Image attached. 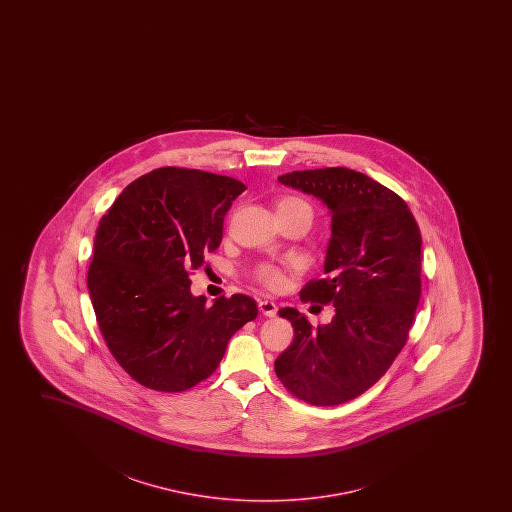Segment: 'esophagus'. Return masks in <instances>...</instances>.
<instances>
[{
  "instance_id": "esophagus-1",
  "label": "esophagus",
  "mask_w": 512,
  "mask_h": 512,
  "mask_svg": "<svg viewBox=\"0 0 512 512\" xmlns=\"http://www.w3.org/2000/svg\"><path fill=\"white\" fill-rule=\"evenodd\" d=\"M259 309L262 315L269 316V318H273V316H276L278 306H276V304H274L273 301H259Z\"/></svg>"
}]
</instances>
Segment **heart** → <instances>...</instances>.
Wrapping results in <instances>:
<instances>
[{"instance_id": "obj_1", "label": "heart", "mask_w": 512, "mask_h": 512, "mask_svg": "<svg viewBox=\"0 0 512 512\" xmlns=\"http://www.w3.org/2000/svg\"><path fill=\"white\" fill-rule=\"evenodd\" d=\"M294 211H304L308 213L309 217H313V211L306 201H302L299 197L287 196L281 197L280 201L276 203V213H294ZM257 280L269 288H280L283 285V274L280 269L274 266H262L257 269Z\"/></svg>"}]
</instances>
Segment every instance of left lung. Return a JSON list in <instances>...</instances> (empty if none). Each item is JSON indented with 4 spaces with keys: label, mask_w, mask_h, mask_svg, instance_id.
<instances>
[{
    "label": "left lung",
    "mask_w": 512,
    "mask_h": 512,
    "mask_svg": "<svg viewBox=\"0 0 512 512\" xmlns=\"http://www.w3.org/2000/svg\"><path fill=\"white\" fill-rule=\"evenodd\" d=\"M278 182L329 208L325 278L309 281L301 299L332 304L336 315L313 327L280 309L294 341L274 371L297 399L337 406L371 388L406 344L421 295L420 229L404 199L353 169L292 171Z\"/></svg>",
    "instance_id": "1"
}]
</instances>
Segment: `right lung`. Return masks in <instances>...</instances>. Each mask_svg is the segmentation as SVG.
<instances>
[{
  "label": "right lung",
  "instance_id": "add662e5",
  "mask_svg": "<svg viewBox=\"0 0 512 512\" xmlns=\"http://www.w3.org/2000/svg\"><path fill=\"white\" fill-rule=\"evenodd\" d=\"M245 189L199 169H154L101 218L87 287L108 350L140 385L189 390L217 371L234 332L257 318L248 295L208 304L190 292V271L220 246L225 213Z\"/></svg>",
  "mask_w": 512,
  "mask_h": 512
}]
</instances>
